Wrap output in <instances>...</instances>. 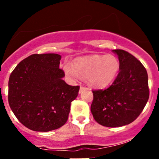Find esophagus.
<instances>
[{"label":"esophagus","instance_id":"1","mask_svg":"<svg viewBox=\"0 0 159 159\" xmlns=\"http://www.w3.org/2000/svg\"><path fill=\"white\" fill-rule=\"evenodd\" d=\"M89 89H87V88H85V87H81L80 88V90H79V94H81V92H82L83 91H84V90H88Z\"/></svg>","mask_w":159,"mask_h":159}]
</instances>
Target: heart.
<instances>
[{
    "instance_id": "b5f03b06",
    "label": "heart",
    "mask_w": 159,
    "mask_h": 159,
    "mask_svg": "<svg viewBox=\"0 0 159 159\" xmlns=\"http://www.w3.org/2000/svg\"><path fill=\"white\" fill-rule=\"evenodd\" d=\"M63 70L71 78L78 75L87 78L89 85L102 89L111 84L117 78L120 62L118 57L111 54H94L75 59L74 66L70 63L64 64Z\"/></svg>"
}]
</instances>
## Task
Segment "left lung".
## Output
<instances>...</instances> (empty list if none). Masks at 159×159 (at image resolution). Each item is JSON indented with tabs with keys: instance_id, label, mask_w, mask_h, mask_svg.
<instances>
[{
	"instance_id": "obj_1",
	"label": "left lung",
	"mask_w": 159,
	"mask_h": 159,
	"mask_svg": "<svg viewBox=\"0 0 159 159\" xmlns=\"http://www.w3.org/2000/svg\"><path fill=\"white\" fill-rule=\"evenodd\" d=\"M118 55L120 70L108 89L93 91L91 111L94 120L105 127L115 128L134 121L149 98L148 74L142 64L123 50H112Z\"/></svg>"
}]
</instances>
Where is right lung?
Returning a JSON list of instances; mask_svg holds the SVG:
<instances>
[{
  "label": "right lung",
  "instance_id": "obj_1",
  "mask_svg": "<svg viewBox=\"0 0 159 159\" xmlns=\"http://www.w3.org/2000/svg\"><path fill=\"white\" fill-rule=\"evenodd\" d=\"M61 55L32 54L24 59L11 74L8 102L22 125L35 131H49L63 126L68 118L70 103L79 86L63 80L59 68Z\"/></svg>",
  "mask_w": 159,
  "mask_h": 159
}]
</instances>
